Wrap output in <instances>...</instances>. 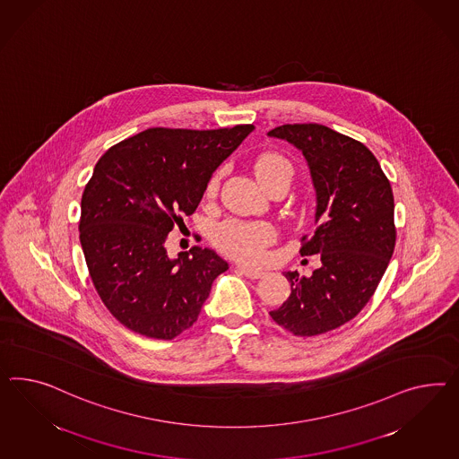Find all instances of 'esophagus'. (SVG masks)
<instances>
[{
    "label": "esophagus",
    "instance_id": "obj_1",
    "mask_svg": "<svg viewBox=\"0 0 459 459\" xmlns=\"http://www.w3.org/2000/svg\"><path fill=\"white\" fill-rule=\"evenodd\" d=\"M236 271L238 273H242V275H246L248 279H261V277H264L262 271L250 269V267H246V265H237Z\"/></svg>",
    "mask_w": 459,
    "mask_h": 459
}]
</instances>
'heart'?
<instances>
[{
	"mask_svg": "<svg viewBox=\"0 0 459 459\" xmlns=\"http://www.w3.org/2000/svg\"><path fill=\"white\" fill-rule=\"evenodd\" d=\"M255 175L267 190L279 184H290L294 175V165L279 152H265L255 161ZM219 186V175H215L209 184V192H215ZM213 240L217 247L238 261L259 262L264 257L265 248L275 240V229L273 223L248 222L238 219H229L219 223L213 230Z\"/></svg>",
	"mask_w": 459,
	"mask_h": 459,
	"instance_id": "b5f03b06",
	"label": "heart"
}]
</instances>
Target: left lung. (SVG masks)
Returning <instances> with one entry per match:
<instances>
[{
  "instance_id": "8db88e82",
  "label": "left lung",
  "mask_w": 459,
  "mask_h": 459,
  "mask_svg": "<svg viewBox=\"0 0 459 459\" xmlns=\"http://www.w3.org/2000/svg\"><path fill=\"white\" fill-rule=\"evenodd\" d=\"M269 135L296 145L309 163L317 227L299 252L323 262L310 277L285 273L290 296L271 317L294 335L324 334L354 319L385 275L396 246L393 188L371 150L329 126L287 124Z\"/></svg>"
}]
</instances>
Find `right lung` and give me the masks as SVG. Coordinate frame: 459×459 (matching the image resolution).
I'll return each mask as SVG.
<instances>
[{
    "label": "right lung",
    "instance_id": "1",
    "mask_svg": "<svg viewBox=\"0 0 459 459\" xmlns=\"http://www.w3.org/2000/svg\"><path fill=\"white\" fill-rule=\"evenodd\" d=\"M252 130L155 126L100 157L82 195L80 242L101 302L126 329L170 341L197 323L229 264L202 247L170 259L165 240Z\"/></svg>",
    "mask_w": 459,
    "mask_h": 459
}]
</instances>
